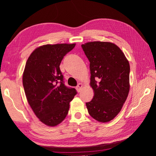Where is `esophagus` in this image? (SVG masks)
I'll return each mask as SVG.
<instances>
[{"instance_id":"1","label":"esophagus","mask_w":156,"mask_h":156,"mask_svg":"<svg viewBox=\"0 0 156 156\" xmlns=\"http://www.w3.org/2000/svg\"><path fill=\"white\" fill-rule=\"evenodd\" d=\"M83 87V84H82V83H79L78 84H77V86L76 87V90H77V91L78 92H79L81 90V89H82V87Z\"/></svg>"}]
</instances>
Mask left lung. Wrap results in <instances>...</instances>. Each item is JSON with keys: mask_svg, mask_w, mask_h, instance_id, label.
I'll return each instance as SVG.
<instances>
[{"mask_svg": "<svg viewBox=\"0 0 156 156\" xmlns=\"http://www.w3.org/2000/svg\"><path fill=\"white\" fill-rule=\"evenodd\" d=\"M90 62L92 100L86 105L89 115L100 122L115 119L129 91L130 67L125 55L111 42L90 41L81 45Z\"/></svg>", "mask_w": 156, "mask_h": 156, "instance_id": "obj_1", "label": "left lung"}]
</instances>
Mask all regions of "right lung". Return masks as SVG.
<instances>
[{
    "label": "right lung",
    "mask_w": 156,
    "mask_h": 156,
    "mask_svg": "<svg viewBox=\"0 0 156 156\" xmlns=\"http://www.w3.org/2000/svg\"><path fill=\"white\" fill-rule=\"evenodd\" d=\"M75 44H47L39 47L28 58L23 75L25 95L37 119L56 126L66 117L69 102L77 94L64 83L60 64Z\"/></svg>",
    "instance_id": "1"
}]
</instances>
